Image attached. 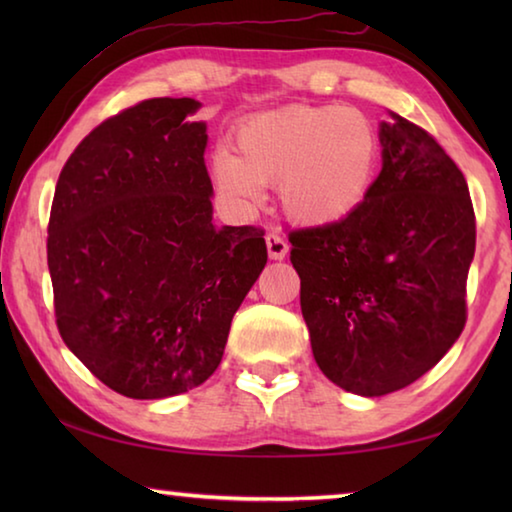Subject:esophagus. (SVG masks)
<instances>
[{
	"instance_id": "1",
	"label": "esophagus",
	"mask_w": 512,
	"mask_h": 512,
	"mask_svg": "<svg viewBox=\"0 0 512 512\" xmlns=\"http://www.w3.org/2000/svg\"><path fill=\"white\" fill-rule=\"evenodd\" d=\"M266 248H268V255L271 259H284L289 253V244L287 239H284L280 232H268L266 235Z\"/></svg>"
}]
</instances>
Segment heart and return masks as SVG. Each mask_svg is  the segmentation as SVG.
<instances>
[{
  "label": "heart",
  "instance_id": "heart-1",
  "mask_svg": "<svg viewBox=\"0 0 512 512\" xmlns=\"http://www.w3.org/2000/svg\"><path fill=\"white\" fill-rule=\"evenodd\" d=\"M379 135L368 115L341 106H287L248 117L235 131V155L216 151V185L239 201H257L280 183L293 221L327 225L366 201L379 171Z\"/></svg>",
  "mask_w": 512,
  "mask_h": 512
}]
</instances>
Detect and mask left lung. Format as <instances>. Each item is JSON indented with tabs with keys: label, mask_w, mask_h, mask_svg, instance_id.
I'll return each mask as SVG.
<instances>
[{
	"label": "left lung",
	"mask_w": 512,
	"mask_h": 512,
	"mask_svg": "<svg viewBox=\"0 0 512 512\" xmlns=\"http://www.w3.org/2000/svg\"><path fill=\"white\" fill-rule=\"evenodd\" d=\"M381 121V171L357 210L289 235L323 375L379 397L413 384L461 336L476 246L465 176L433 135Z\"/></svg>",
	"instance_id": "8db88e82"
}]
</instances>
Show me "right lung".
Masks as SVG:
<instances>
[{
	"instance_id": "add662e5",
	"label": "right lung",
	"mask_w": 512,
	"mask_h": 512,
	"mask_svg": "<svg viewBox=\"0 0 512 512\" xmlns=\"http://www.w3.org/2000/svg\"><path fill=\"white\" fill-rule=\"evenodd\" d=\"M196 99H146L69 155L49 214L58 332L133 400L201 386L266 266L264 230L212 223L207 126Z\"/></svg>"
}]
</instances>
